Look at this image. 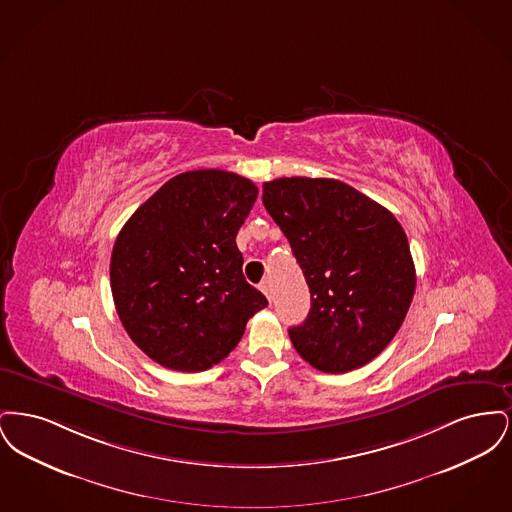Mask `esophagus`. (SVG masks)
I'll use <instances>...</instances> for the list:
<instances>
[{"label": "esophagus", "instance_id": "1", "mask_svg": "<svg viewBox=\"0 0 512 512\" xmlns=\"http://www.w3.org/2000/svg\"><path fill=\"white\" fill-rule=\"evenodd\" d=\"M259 288H261V292L267 295L268 301H272V284H270V280H263Z\"/></svg>", "mask_w": 512, "mask_h": 512}]
</instances>
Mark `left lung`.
<instances>
[{"mask_svg":"<svg viewBox=\"0 0 512 512\" xmlns=\"http://www.w3.org/2000/svg\"><path fill=\"white\" fill-rule=\"evenodd\" d=\"M263 205L292 245L311 311L290 328L295 351L341 374L378 357L401 328L416 274L409 240L386 207L334 178H276Z\"/></svg>","mask_w":512,"mask_h":512,"instance_id":"8db88e82","label":"left lung"}]
</instances>
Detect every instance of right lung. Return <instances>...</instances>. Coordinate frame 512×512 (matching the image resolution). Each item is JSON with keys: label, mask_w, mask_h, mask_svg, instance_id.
I'll return each mask as SVG.
<instances>
[{"label": "right lung", "mask_w": 512, "mask_h": 512, "mask_svg": "<svg viewBox=\"0 0 512 512\" xmlns=\"http://www.w3.org/2000/svg\"><path fill=\"white\" fill-rule=\"evenodd\" d=\"M257 186L234 172H182L122 226L111 292L124 330L159 365L201 372L242 340L268 305L245 282L236 234Z\"/></svg>", "instance_id": "1"}]
</instances>
